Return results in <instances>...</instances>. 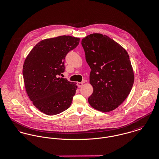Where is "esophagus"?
Here are the masks:
<instances>
[{"label":"esophagus","mask_w":159,"mask_h":159,"mask_svg":"<svg viewBox=\"0 0 159 159\" xmlns=\"http://www.w3.org/2000/svg\"><path fill=\"white\" fill-rule=\"evenodd\" d=\"M77 84L79 88H81V87L83 86V85H84V83H83V82H78Z\"/></svg>","instance_id":"1"}]
</instances>
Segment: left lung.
I'll use <instances>...</instances> for the list:
<instances>
[{"label": "left lung", "instance_id": "left-lung-1", "mask_svg": "<svg viewBox=\"0 0 159 159\" xmlns=\"http://www.w3.org/2000/svg\"><path fill=\"white\" fill-rule=\"evenodd\" d=\"M86 61L91 71L89 83L93 93L88 100L94 109L110 112L120 105L134 81L127 51L106 35L91 34L82 40Z\"/></svg>", "mask_w": 159, "mask_h": 159}]
</instances>
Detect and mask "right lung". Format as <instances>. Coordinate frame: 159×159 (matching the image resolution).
Returning a JSON list of instances; mask_svg holds the SVG:
<instances>
[{"label":"right lung","instance_id":"add662e5","mask_svg":"<svg viewBox=\"0 0 159 159\" xmlns=\"http://www.w3.org/2000/svg\"><path fill=\"white\" fill-rule=\"evenodd\" d=\"M79 41L70 36L43 40L25 60L22 73L26 93L37 108L47 115L58 114L72 103L76 83L59 76L65 71L66 54Z\"/></svg>","mask_w":159,"mask_h":159}]
</instances>
